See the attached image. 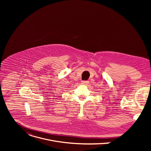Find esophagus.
Listing matches in <instances>:
<instances>
[{
	"label": "esophagus",
	"instance_id": "34e87169",
	"mask_svg": "<svg viewBox=\"0 0 151 151\" xmlns=\"http://www.w3.org/2000/svg\"><path fill=\"white\" fill-rule=\"evenodd\" d=\"M81 83L82 84V85H88V83H89V81H82V82H81Z\"/></svg>",
	"mask_w": 151,
	"mask_h": 151
}]
</instances>
